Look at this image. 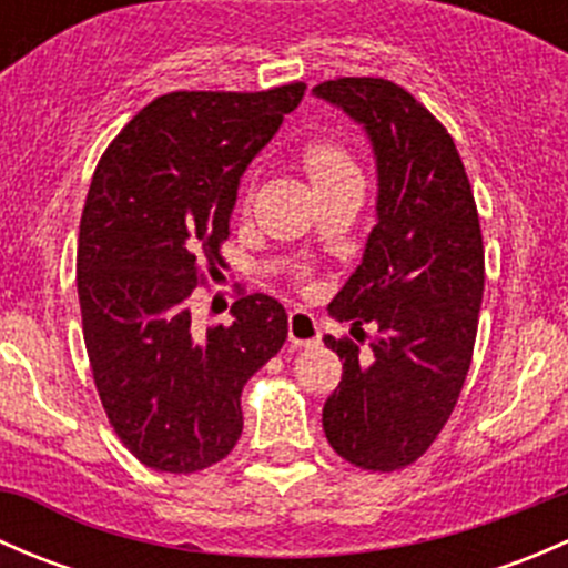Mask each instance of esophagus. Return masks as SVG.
<instances>
[{"instance_id": "obj_1", "label": "esophagus", "mask_w": 568, "mask_h": 568, "mask_svg": "<svg viewBox=\"0 0 568 568\" xmlns=\"http://www.w3.org/2000/svg\"><path fill=\"white\" fill-rule=\"evenodd\" d=\"M288 341L294 343V346H318L321 341V329H318V321L311 316L307 311H291L288 313Z\"/></svg>"}]
</instances>
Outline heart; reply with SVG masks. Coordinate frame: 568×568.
I'll return each instance as SVG.
<instances>
[{
	"instance_id": "obj_1",
	"label": "heart",
	"mask_w": 568,
	"mask_h": 568,
	"mask_svg": "<svg viewBox=\"0 0 568 568\" xmlns=\"http://www.w3.org/2000/svg\"><path fill=\"white\" fill-rule=\"evenodd\" d=\"M302 162H305V170L307 175H311L313 186H318V183H326V181H335V178L357 173L354 159L348 156L346 148L337 145V142L332 140L311 142V145L305 148Z\"/></svg>"
}]
</instances>
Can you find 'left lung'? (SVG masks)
Instances as JSON below:
<instances>
[{
	"mask_svg": "<svg viewBox=\"0 0 568 568\" xmlns=\"http://www.w3.org/2000/svg\"><path fill=\"white\" fill-rule=\"evenodd\" d=\"M368 134L376 225L329 316L352 335L376 324L368 352L324 337L343 379L324 404V434L354 467L393 473L417 462L448 423L473 363L484 296L478 209L454 140L415 95L374 77L313 88Z\"/></svg>",
	"mask_w": 568,
	"mask_h": 568,
	"instance_id": "left-lung-1",
	"label": "left lung"
}]
</instances>
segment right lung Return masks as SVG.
I'll return each instance as SVG.
<instances>
[{
  "label": "right lung",
  "mask_w": 568,
  "mask_h": 568,
  "mask_svg": "<svg viewBox=\"0 0 568 568\" xmlns=\"http://www.w3.org/2000/svg\"><path fill=\"white\" fill-rule=\"evenodd\" d=\"M305 84L263 93H168L101 156L79 225L84 346L109 423L159 473L225 459L244 428L242 390L288 337L277 300L247 294L231 324L197 329L200 263L220 274L239 181L300 106Z\"/></svg>",
  "instance_id": "right-lung-1"
}]
</instances>
